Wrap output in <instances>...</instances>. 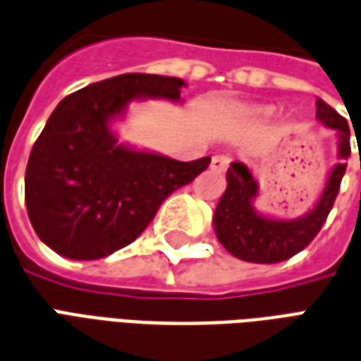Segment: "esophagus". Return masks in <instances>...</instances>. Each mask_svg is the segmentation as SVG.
Wrapping results in <instances>:
<instances>
[{
	"instance_id": "1",
	"label": "esophagus",
	"mask_w": 361,
	"mask_h": 361,
	"mask_svg": "<svg viewBox=\"0 0 361 361\" xmlns=\"http://www.w3.org/2000/svg\"><path fill=\"white\" fill-rule=\"evenodd\" d=\"M232 162V158L226 157V154H216V157H212L211 160V168L214 172H224L228 166Z\"/></svg>"
}]
</instances>
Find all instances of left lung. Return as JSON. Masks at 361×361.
Instances as JSON below:
<instances>
[{
  "label": "left lung",
  "mask_w": 361,
  "mask_h": 361,
  "mask_svg": "<svg viewBox=\"0 0 361 361\" xmlns=\"http://www.w3.org/2000/svg\"><path fill=\"white\" fill-rule=\"evenodd\" d=\"M317 119L338 133V154L342 160L350 157V129L346 119L329 104L317 98ZM346 172V162L336 164L329 173L326 185L313 211L295 220L267 219L259 214L253 201L259 193V185L251 176L247 166L232 162L228 168V188L220 197L214 211V232L219 242L234 257L247 263H280L294 257L305 250L311 240L319 234L325 224L334 199L341 189L342 176Z\"/></svg>",
  "instance_id": "1"
}]
</instances>
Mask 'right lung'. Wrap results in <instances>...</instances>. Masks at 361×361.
<instances>
[{
	"mask_svg": "<svg viewBox=\"0 0 361 361\" xmlns=\"http://www.w3.org/2000/svg\"><path fill=\"white\" fill-rule=\"evenodd\" d=\"M178 77L126 73L66 96L30 150L25 201L30 224L67 259H102L135 242L176 189L209 168L119 145L110 121L137 98L180 102Z\"/></svg>",
	"mask_w": 361,
	"mask_h": 361,
	"instance_id": "obj_1",
	"label": "right lung"
}]
</instances>
